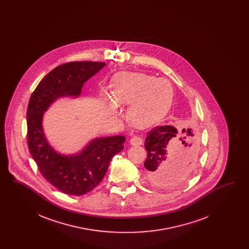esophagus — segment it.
I'll use <instances>...</instances> for the list:
<instances>
[{
  "instance_id": "34e87169",
  "label": "esophagus",
  "mask_w": 249,
  "mask_h": 249,
  "mask_svg": "<svg viewBox=\"0 0 249 249\" xmlns=\"http://www.w3.org/2000/svg\"><path fill=\"white\" fill-rule=\"evenodd\" d=\"M130 142L131 145H141L142 144V138H140L138 136H134L130 139Z\"/></svg>"
}]
</instances>
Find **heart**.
Here are the masks:
<instances>
[{
	"instance_id": "1",
	"label": "heart",
	"mask_w": 249,
	"mask_h": 249,
	"mask_svg": "<svg viewBox=\"0 0 249 249\" xmlns=\"http://www.w3.org/2000/svg\"><path fill=\"white\" fill-rule=\"evenodd\" d=\"M111 111L120 116V106H129V119L137 128H147L161 119L171 107L173 89L169 82L141 72H121L113 79Z\"/></svg>"
}]
</instances>
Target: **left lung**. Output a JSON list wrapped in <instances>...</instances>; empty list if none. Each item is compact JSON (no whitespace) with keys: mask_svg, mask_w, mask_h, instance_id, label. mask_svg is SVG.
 <instances>
[{"mask_svg":"<svg viewBox=\"0 0 249 249\" xmlns=\"http://www.w3.org/2000/svg\"><path fill=\"white\" fill-rule=\"evenodd\" d=\"M144 147L147 152L145 174L153 186L175 189L190 178L199 147L191 129L178 132L171 125L158 126L147 133Z\"/></svg>","mask_w":249,"mask_h":249,"instance_id":"obj_1","label":"left lung"}]
</instances>
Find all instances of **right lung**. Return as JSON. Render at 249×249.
<instances>
[{"instance_id":"1","label":"right lung","mask_w":249,"mask_h":249,"mask_svg":"<svg viewBox=\"0 0 249 249\" xmlns=\"http://www.w3.org/2000/svg\"><path fill=\"white\" fill-rule=\"evenodd\" d=\"M107 64L73 61L61 64L40 81L30 98L27 110V137L30 153L42 176L55 188L69 195H84L105 178L111 159L124 148L122 135L96 138L75 155H61L44 134V112L60 97H78L86 81Z\"/></svg>"}]
</instances>
